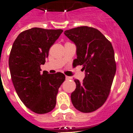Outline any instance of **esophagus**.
Listing matches in <instances>:
<instances>
[{"label":"esophagus","instance_id":"34e87169","mask_svg":"<svg viewBox=\"0 0 133 133\" xmlns=\"http://www.w3.org/2000/svg\"><path fill=\"white\" fill-rule=\"evenodd\" d=\"M65 79H66V80H70V79H71V76H65Z\"/></svg>","mask_w":133,"mask_h":133}]
</instances>
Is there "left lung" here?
I'll list each match as a JSON object with an SVG mask.
<instances>
[{"label": "left lung", "instance_id": "left-lung-1", "mask_svg": "<svg viewBox=\"0 0 133 133\" xmlns=\"http://www.w3.org/2000/svg\"><path fill=\"white\" fill-rule=\"evenodd\" d=\"M64 35L75 44V64L82 65L85 77L71 95L72 104L78 111L91 112L104 104L116 73L112 44L98 29L81 26L65 30Z\"/></svg>", "mask_w": 133, "mask_h": 133}]
</instances>
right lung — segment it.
Wrapping results in <instances>:
<instances>
[{
    "label": "right lung",
    "instance_id": "obj_1",
    "mask_svg": "<svg viewBox=\"0 0 133 133\" xmlns=\"http://www.w3.org/2000/svg\"><path fill=\"white\" fill-rule=\"evenodd\" d=\"M62 29L33 28L22 32L13 42L9 67L13 85L25 106L37 114L51 111L56 105L58 88L65 80L62 73H41L50 47Z\"/></svg>",
    "mask_w": 133,
    "mask_h": 133
}]
</instances>
